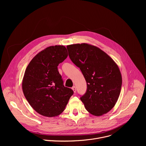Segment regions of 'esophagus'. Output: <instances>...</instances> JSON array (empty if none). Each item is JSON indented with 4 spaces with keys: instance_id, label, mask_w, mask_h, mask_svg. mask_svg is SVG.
Instances as JSON below:
<instances>
[{
    "instance_id": "34e87169",
    "label": "esophagus",
    "mask_w": 146,
    "mask_h": 146,
    "mask_svg": "<svg viewBox=\"0 0 146 146\" xmlns=\"http://www.w3.org/2000/svg\"><path fill=\"white\" fill-rule=\"evenodd\" d=\"M72 90L73 91V92H74V93L76 92V87H75V86H73V87H72Z\"/></svg>"
}]
</instances>
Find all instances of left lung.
Here are the masks:
<instances>
[{
    "label": "left lung",
    "mask_w": 146,
    "mask_h": 146,
    "mask_svg": "<svg viewBox=\"0 0 146 146\" xmlns=\"http://www.w3.org/2000/svg\"><path fill=\"white\" fill-rule=\"evenodd\" d=\"M69 56L87 83L80 98L86 110L95 116L110 111L119 98L122 76L114 60L99 48L87 43L67 46Z\"/></svg>",
    "instance_id": "obj_1"
}]
</instances>
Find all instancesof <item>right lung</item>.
I'll use <instances>...</instances> for the list:
<instances>
[{
    "label": "right lung",
    "mask_w": 146,
    "mask_h": 146,
    "mask_svg": "<svg viewBox=\"0 0 146 146\" xmlns=\"http://www.w3.org/2000/svg\"><path fill=\"white\" fill-rule=\"evenodd\" d=\"M68 56L64 46L47 47L29 62L23 80L24 96L31 107L38 114L54 117L65 109L73 94L65 87L58 66Z\"/></svg>",
    "instance_id": "right-lung-1"
}]
</instances>
